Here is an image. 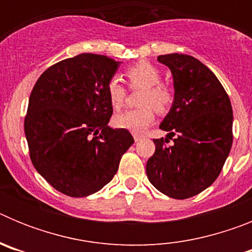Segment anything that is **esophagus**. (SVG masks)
Here are the masks:
<instances>
[{"label":"esophagus","instance_id":"1","mask_svg":"<svg viewBox=\"0 0 252 252\" xmlns=\"http://www.w3.org/2000/svg\"><path fill=\"white\" fill-rule=\"evenodd\" d=\"M142 137H144V136H142V135H140V133H133V139H135V141H136V142L140 141Z\"/></svg>","mask_w":252,"mask_h":252}]
</instances>
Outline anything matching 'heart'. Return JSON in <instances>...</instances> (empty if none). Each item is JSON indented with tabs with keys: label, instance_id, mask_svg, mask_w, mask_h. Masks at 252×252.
I'll return each mask as SVG.
<instances>
[{
	"label": "heart",
	"instance_id": "obj_1",
	"mask_svg": "<svg viewBox=\"0 0 252 252\" xmlns=\"http://www.w3.org/2000/svg\"><path fill=\"white\" fill-rule=\"evenodd\" d=\"M125 75L131 88H144L139 101V104L142 107L116 115L113 124L120 128L139 133L154 122V109L159 113H164L170 108L174 101V92L171 87L162 83L160 70L149 62H139L128 66ZM107 94L113 108L120 110L124 106L127 91L119 78L113 77L107 84Z\"/></svg>",
	"mask_w": 252,
	"mask_h": 252
}]
</instances>
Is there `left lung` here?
<instances>
[{"mask_svg": "<svg viewBox=\"0 0 252 252\" xmlns=\"http://www.w3.org/2000/svg\"><path fill=\"white\" fill-rule=\"evenodd\" d=\"M174 81V102L160 128L174 144L154 139L146 174L162 194L187 199L217 179L232 146V106L221 82L190 55H159Z\"/></svg>", "mask_w": 252, "mask_h": 252, "instance_id": "8db88e82", "label": "left lung"}]
</instances>
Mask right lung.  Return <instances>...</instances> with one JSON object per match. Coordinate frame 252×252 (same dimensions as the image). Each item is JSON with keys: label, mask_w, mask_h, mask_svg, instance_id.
<instances>
[{"label": "right lung", "mask_w": 252, "mask_h": 252, "mask_svg": "<svg viewBox=\"0 0 252 252\" xmlns=\"http://www.w3.org/2000/svg\"><path fill=\"white\" fill-rule=\"evenodd\" d=\"M119 65L84 53L49 66L31 91L24 124L30 159L69 197H87L110 183L133 144L127 130L107 126L113 113L107 84Z\"/></svg>", "instance_id": "1"}]
</instances>
